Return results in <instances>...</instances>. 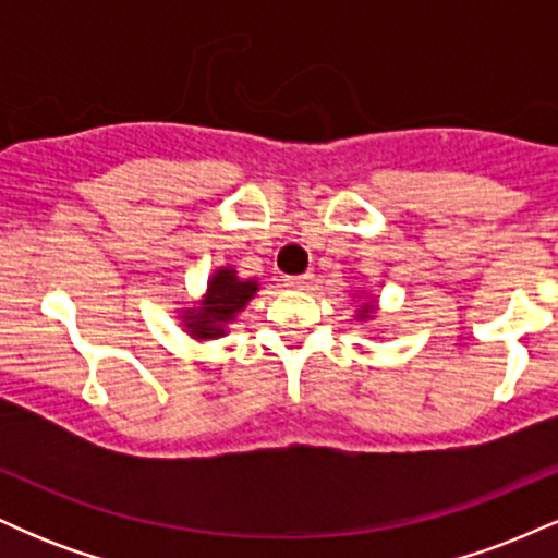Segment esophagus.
<instances>
[{
    "mask_svg": "<svg viewBox=\"0 0 558 558\" xmlns=\"http://www.w3.org/2000/svg\"><path fill=\"white\" fill-rule=\"evenodd\" d=\"M312 283V275L304 272V275H291V278H286V286L288 288H310Z\"/></svg>",
    "mask_w": 558,
    "mask_h": 558,
    "instance_id": "obj_1",
    "label": "esophagus"
}]
</instances>
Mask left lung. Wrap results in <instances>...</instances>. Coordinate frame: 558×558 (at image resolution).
Here are the masks:
<instances>
[{
  "instance_id": "obj_1",
  "label": "left lung",
  "mask_w": 558,
  "mask_h": 558,
  "mask_svg": "<svg viewBox=\"0 0 558 558\" xmlns=\"http://www.w3.org/2000/svg\"><path fill=\"white\" fill-rule=\"evenodd\" d=\"M367 312H369V310H367Z\"/></svg>"
}]
</instances>
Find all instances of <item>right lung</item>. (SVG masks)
I'll return each instance as SVG.
<instances>
[{
  "mask_svg": "<svg viewBox=\"0 0 558 558\" xmlns=\"http://www.w3.org/2000/svg\"><path fill=\"white\" fill-rule=\"evenodd\" d=\"M257 291L254 280H235L233 270H217L209 280V293L204 306L196 312H189V328L198 338L220 336L222 323L233 319L235 312L243 310L248 299Z\"/></svg>",
  "mask_w": 558,
  "mask_h": 558,
  "instance_id": "right-lung-1",
  "label": "right lung"
}]
</instances>
